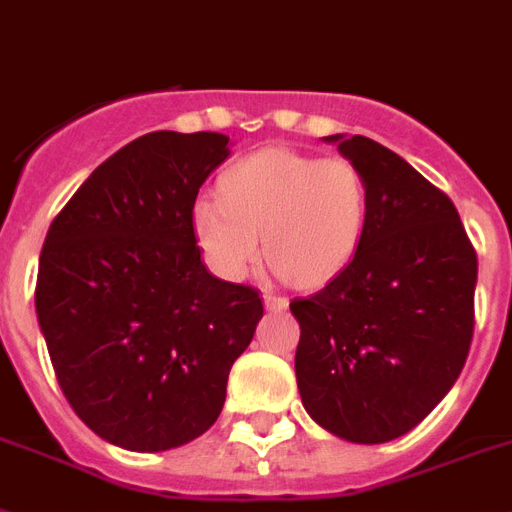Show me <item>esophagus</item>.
<instances>
[{"instance_id": "esophagus-1", "label": "esophagus", "mask_w": 512, "mask_h": 512, "mask_svg": "<svg viewBox=\"0 0 512 512\" xmlns=\"http://www.w3.org/2000/svg\"><path fill=\"white\" fill-rule=\"evenodd\" d=\"M264 308H266V311H285L287 298H282V295L264 293Z\"/></svg>"}]
</instances>
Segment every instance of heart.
Masks as SVG:
<instances>
[{
    "label": "heart",
    "mask_w": 512,
    "mask_h": 512,
    "mask_svg": "<svg viewBox=\"0 0 512 512\" xmlns=\"http://www.w3.org/2000/svg\"><path fill=\"white\" fill-rule=\"evenodd\" d=\"M222 198H198L190 230L211 272L240 282L264 253L274 274L324 287L356 259L369 225V185L348 159L293 149L246 156L222 177Z\"/></svg>",
    "instance_id": "b5f03b06"
}]
</instances>
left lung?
<instances>
[{
    "label": "left lung",
    "mask_w": 512,
    "mask_h": 512,
    "mask_svg": "<svg viewBox=\"0 0 512 512\" xmlns=\"http://www.w3.org/2000/svg\"><path fill=\"white\" fill-rule=\"evenodd\" d=\"M369 185L356 259L290 311L295 377L316 424L348 442L403 437L445 398L474 337L476 251L453 201L366 135H327Z\"/></svg>",
    "instance_id": "8db88e82"
}]
</instances>
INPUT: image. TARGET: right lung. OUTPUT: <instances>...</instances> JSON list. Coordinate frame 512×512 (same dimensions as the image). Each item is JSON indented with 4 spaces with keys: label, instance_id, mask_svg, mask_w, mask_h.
Listing matches in <instances>:
<instances>
[{
    "label": "right lung",
    "instance_id": "right-lung-1",
    "mask_svg": "<svg viewBox=\"0 0 512 512\" xmlns=\"http://www.w3.org/2000/svg\"><path fill=\"white\" fill-rule=\"evenodd\" d=\"M230 135L156 130L101 162L46 232L36 316L78 418L133 453L201 437L264 316L201 261L190 211Z\"/></svg>",
    "mask_w": 512,
    "mask_h": 512
}]
</instances>
